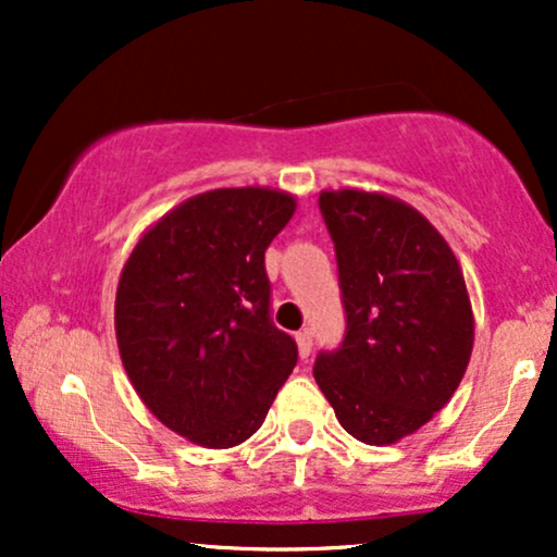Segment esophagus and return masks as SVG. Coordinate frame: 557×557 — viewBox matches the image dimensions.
Listing matches in <instances>:
<instances>
[{"mask_svg": "<svg viewBox=\"0 0 557 557\" xmlns=\"http://www.w3.org/2000/svg\"><path fill=\"white\" fill-rule=\"evenodd\" d=\"M296 343H298V356H300V359H309L311 345H314V335H311V330H300L298 335H296Z\"/></svg>", "mask_w": 557, "mask_h": 557, "instance_id": "obj_1", "label": "esophagus"}]
</instances>
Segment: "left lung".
<instances>
[{"instance_id": "obj_1", "label": "left lung", "mask_w": 557, "mask_h": 557, "mask_svg": "<svg viewBox=\"0 0 557 557\" xmlns=\"http://www.w3.org/2000/svg\"><path fill=\"white\" fill-rule=\"evenodd\" d=\"M345 335L314 380L343 430L367 445L424 426L461 385L474 345L463 272L443 235L398 198L322 190Z\"/></svg>"}]
</instances>
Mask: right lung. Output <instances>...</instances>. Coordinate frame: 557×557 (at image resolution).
Wrapping results in <instances>:
<instances>
[{
	"instance_id": "add662e5",
	"label": "right lung",
	"mask_w": 557,
	"mask_h": 557,
	"mask_svg": "<svg viewBox=\"0 0 557 557\" xmlns=\"http://www.w3.org/2000/svg\"><path fill=\"white\" fill-rule=\"evenodd\" d=\"M296 198L216 188L164 214L125 261L114 300L120 359L154 417L203 447H233L264 424L298 361L274 327L264 251Z\"/></svg>"
}]
</instances>
